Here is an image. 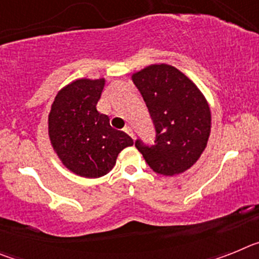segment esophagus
Here are the masks:
<instances>
[{"label": "esophagus", "instance_id": "obj_1", "mask_svg": "<svg viewBox=\"0 0 259 259\" xmlns=\"http://www.w3.org/2000/svg\"><path fill=\"white\" fill-rule=\"evenodd\" d=\"M124 132H127V134L130 135V136L134 137V130H132L131 125H125V127H124Z\"/></svg>", "mask_w": 259, "mask_h": 259}]
</instances>
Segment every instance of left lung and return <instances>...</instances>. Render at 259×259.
<instances>
[{
	"instance_id": "1",
	"label": "left lung",
	"mask_w": 259,
	"mask_h": 259,
	"mask_svg": "<svg viewBox=\"0 0 259 259\" xmlns=\"http://www.w3.org/2000/svg\"><path fill=\"white\" fill-rule=\"evenodd\" d=\"M155 128L154 144L135 141L154 172L172 176L196 163L206 148L211 114L192 80L170 65H152L132 75Z\"/></svg>"
}]
</instances>
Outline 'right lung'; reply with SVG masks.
Wrapping results in <instances>:
<instances>
[{
	"mask_svg": "<svg viewBox=\"0 0 259 259\" xmlns=\"http://www.w3.org/2000/svg\"><path fill=\"white\" fill-rule=\"evenodd\" d=\"M104 79H79L57 95L49 114L52 145L68 170L84 178H100L114 167L124 148L134 145L125 132L110 125L97 111Z\"/></svg>",
	"mask_w": 259,
	"mask_h": 259,
	"instance_id": "right-lung-1",
	"label": "right lung"
}]
</instances>
